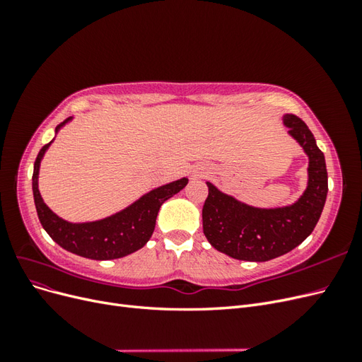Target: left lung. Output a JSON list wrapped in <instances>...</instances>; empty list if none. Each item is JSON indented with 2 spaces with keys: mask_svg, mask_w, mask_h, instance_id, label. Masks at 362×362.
Instances as JSON below:
<instances>
[{
  "mask_svg": "<svg viewBox=\"0 0 362 362\" xmlns=\"http://www.w3.org/2000/svg\"><path fill=\"white\" fill-rule=\"evenodd\" d=\"M287 134L308 157L306 187L293 204L262 208L249 205L217 189L210 181L202 208L204 234L222 254L243 261H269L298 247L322 216L327 194L323 152L303 120L284 115Z\"/></svg>",
  "mask_w": 362,
  "mask_h": 362,
  "instance_id": "8db88e82",
  "label": "left lung"
}]
</instances>
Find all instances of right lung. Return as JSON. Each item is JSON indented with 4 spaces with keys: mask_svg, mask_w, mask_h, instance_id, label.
I'll use <instances>...</instances> for the list:
<instances>
[{
    "mask_svg": "<svg viewBox=\"0 0 362 362\" xmlns=\"http://www.w3.org/2000/svg\"><path fill=\"white\" fill-rule=\"evenodd\" d=\"M68 117L56 128L59 131L72 122ZM54 139L39 151L33 170V196L39 221L48 235L64 250L89 259H116L127 257L144 247L154 233L160 206L180 193L189 178H180L141 194L133 204L122 210L92 222H69L54 213L43 201L39 192L40 163L45 157Z\"/></svg>",
    "mask_w": 362,
    "mask_h": 362,
    "instance_id": "right-lung-1",
    "label": "right lung"
}]
</instances>
